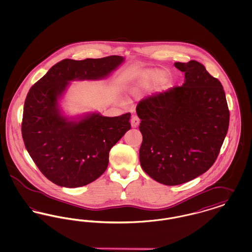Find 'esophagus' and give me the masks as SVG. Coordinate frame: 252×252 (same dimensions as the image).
<instances>
[{"instance_id": "obj_1", "label": "esophagus", "mask_w": 252, "mask_h": 252, "mask_svg": "<svg viewBox=\"0 0 252 252\" xmlns=\"http://www.w3.org/2000/svg\"><path fill=\"white\" fill-rule=\"evenodd\" d=\"M140 125V118L137 115H133L131 117L132 127H137Z\"/></svg>"}]
</instances>
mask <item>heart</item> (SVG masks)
Returning a JSON list of instances; mask_svg holds the SVG:
<instances>
[{
    "mask_svg": "<svg viewBox=\"0 0 252 252\" xmlns=\"http://www.w3.org/2000/svg\"><path fill=\"white\" fill-rule=\"evenodd\" d=\"M152 81L154 83H159L160 81L163 80V75L159 72H155L152 73Z\"/></svg>",
    "mask_w": 252,
    "mask_h": 252,
    "instance_id": "1",
    "label": "heart"
}]
</instances>
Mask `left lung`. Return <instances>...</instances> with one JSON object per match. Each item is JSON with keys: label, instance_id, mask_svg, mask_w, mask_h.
<instances>
[{"label": "left lung", "instance_id": "obj_1", "mask_svg": "<svg viewBox=\"0 0 252 252\" xmlns=\"http://www.w3.org/2000/svg\"><path fill=\"white\" fill-rule=\"evenodd\" d=\"M184 83L142 99L136 107L144 172L164 185H179L208 171L228 129L229 110L221 82L195 60L176 62Z\"/></svg>", "mask_w": 252, "mask_h": 252}]
</instances>
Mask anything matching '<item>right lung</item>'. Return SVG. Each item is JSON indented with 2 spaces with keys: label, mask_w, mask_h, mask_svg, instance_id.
Listing matches in <instances>:
<instances>
[{
  "label": "right lung",
  "mask_w": 252,
  "mask_h": 252,
  "mask_svg": "<svg viewBox=\"0 0 252 252\" xmlns=\"http://www.w3.org/2000/svg\"><path fill=\"white\" fill-rule=\"evenodd\" d=\"M123 60L119 56L61 60L29 90L23 139L35 164L53 183L76 188L97 180L108 168L110 149L130 129L129 112L117 117L94 113L72 123L60 115L58 106L69 81L104 77Z\"/></svg>",
  "instance_id": "add662e5"
}]
</instances>
